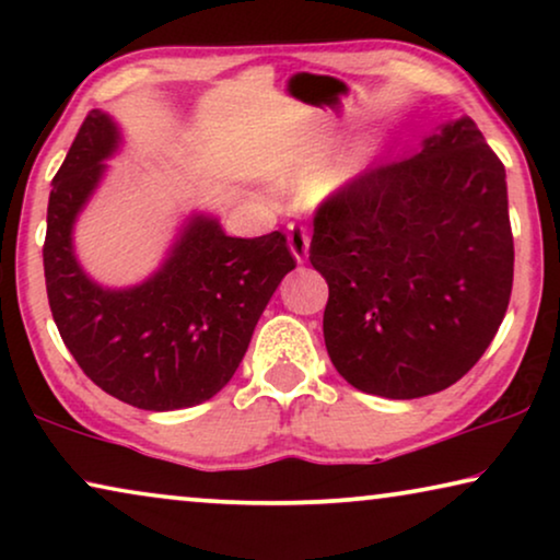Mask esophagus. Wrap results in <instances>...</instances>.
I'll use <instances>...</instances> for the list:
<instances>
[{"instance_id":"1","label":"esophagus","mask_w":560,"mask_h":560,"mask_svg":"<svg viewBox=\"0 0 560 560\" xmlns=\"http://www.w3.org/2000/svg\"><path fill=\"white\" fill-rule=\"evenodd\" d=\"M308 229H305L303 224H290L288 226V247L290 252H293V257L298 259V262H305L308 259Z\"/></svg>"}]
</instances>
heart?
<instances>
[{"instance_id": "b5f03b06", "label": "heart", "mask_w": 560, "mask_h": 560, "mask_svg": "<svg viewBox=\"0 0 560 560\" xmlns=\"http://www.w3.org/2000/svg\"><path fill=\"white\" fill-rule=\"evenodd\" d=\"M362 165H364V152H359L357 158H351L339 173H334L331 178L324 183V190H336V188L347 186V183L357 178L359 171H362ZM311 167H313V158L308 155V152H290L288 158H282L280 163L275 165V178L278 180L303 178V175L311 173Z\"/></svg>"}]
</instances>
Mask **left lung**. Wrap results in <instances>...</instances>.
Wrapping results in <instances>:
<instances>
[{
  "label": "left lung",
  "mask_w": 560,
  "mask_h": 560,
  "mask_svg": "<svg viewBox=\"0 0 560 560\" xmlns=\"http://www.w3.org/2000/svg\"><path fill=\"white\" fill-rule=\"evenodd\" d=\"M311 265L328 282L324 339L349 385L389 400L441 393L508 313L504 165L469 117L448 121L320 203Z\"/></svg>",
  "instance_id": "8db88e82"
}]
</instances>
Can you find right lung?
I'll list each match as a JSON object with an SVG mask.
<instances>
[{
    "label": "right lung",
    "mask_w": 560,
    "mask_h": 560,
    "mask_svg": "<svg viewBox=\"0 0 560 560\" xmlns=\"http://www.w3.org/2000/svg\"><path fill=\"white\" fill-rule=\"evenodd\" d=\"M119 142L109 114L89 112L52 178L43 244L52 320L104 393L142 410L190 408L234 377L295 259L282 232L240 240L226 236L213 217L194 213L152 278L102 288L75 259L73 224Z\"/></svg>",
    "instance_id": "1"
}]
</instances>
